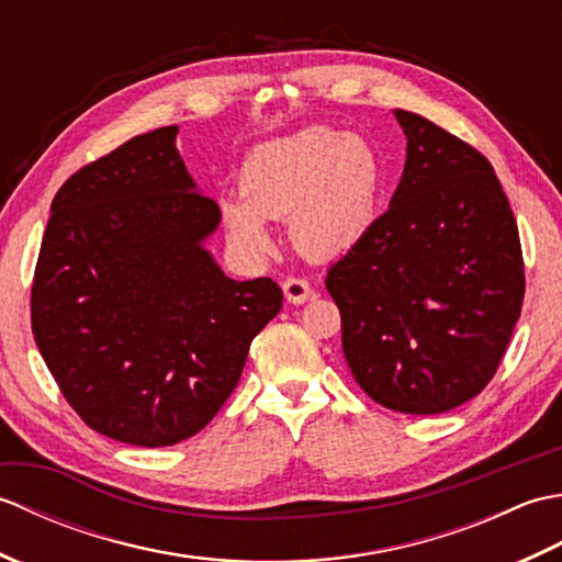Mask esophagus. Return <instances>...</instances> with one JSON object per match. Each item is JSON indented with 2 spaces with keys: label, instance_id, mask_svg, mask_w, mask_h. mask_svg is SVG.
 <instances>
[{
  "label": "esophagus",
  "instance_id": "1",
  "mask_svg": "<svg viewBox=\"0 0 562 562\" xmlns=\"http://www.w3.org/2000/svg\"><path fill=\"white\" fill-rule=\"evenodd\" d=\"M282 290H284V296H288V302L292 304H304L314 296V290L308 288V282L302 278H288L282 282Z\"/></svg>",
  "mask_w": 562,
  "mask_h": 562
}]
</instances>
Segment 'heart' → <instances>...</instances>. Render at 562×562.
I'll use <instances>...</instances> for the list:
<instances>
[{"label": "heart", "instance_id": "obj_1", "mask_svg": "<svg viewBox=\"0 0 562 562\" xmlns=\"http://www.w3.org/2000/svg\"><path fill=\"white\" fill-rule=\"evenodd\" d=\"M384 181V161L367 139L312 125L250 149L238 171L241 195L222 198L220 212L248 256L270 254L268 220L288 217L302 256L333 260L372 232Z\"/></svg>", "mask_w": 562, "mask_h": 562}]
</instances>
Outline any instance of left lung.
Here are the masks:
<instances>
[{"label": "left lung", "mask_w": 562, "mask_h": 562, "mask_svg": "<svg viewBox=\"0 0 562 562\" xmlns=\"http://www.w3.org/2000/svg\"><path fill=\"white\" fill-rule=\"evenodd\" d=\"M408 149L389 210L333 262L342 352L384 408L437 415L487 386L524 302L515 212L479 149L396 111Z\"/></svg>", "instance_id": "left-lung-1"}]
</instances>
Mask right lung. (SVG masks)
I'll return each instance as SVG.
<instances>
[{
  "label": "right lung",
  "mask_w": 562,
  "mask_h": 562,
  "mask_svg": "<svg viewBox=\"0 0 562 562\" xmlns=\"http://www.w3.org/2000/svg\"><path fill=\"white\" fill-rule=\"evenodd\" d=\"M178 127L127 139L57 190L31 288V328L75 413L135 447L205 427L282 308L270 278H226L202 241L222 212L195 193Z\"/></svg>",
  "instance_id": "1"
}]
</instances>
